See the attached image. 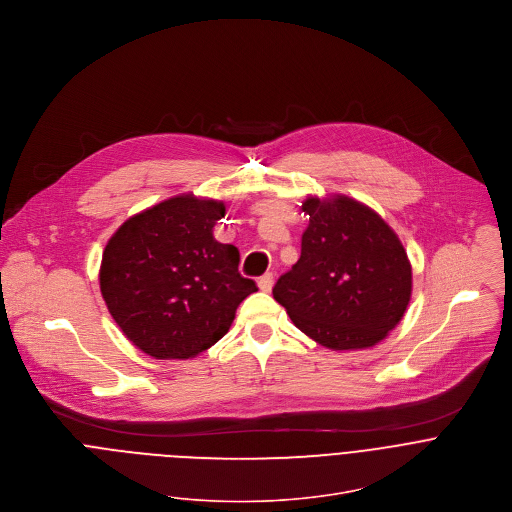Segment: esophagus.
I'll return each instance as SVG.
<instances>
[{
	"instance_id": "obj_1",
	"label": "esophagus",
	"mask_w": 512,
	"mask_h": 512,
	"mask_svg": "<svg viewBox=\"0 0 512 512\" xmlns=\"http://www.w3.org/2000/svg\"><path fill=\"white\" fill-rule=\"evenodd\" d=\"M271 287H273V273H265L263 277H259V289H261V291L269 293Z\"/></svg>"
}]
</instances>
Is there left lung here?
Listing matches in <instances>:
<instances>
[{
    "label": "left lung",
    "instance_id": "obj_1",
    "mask_svg": "<svg viewBox=\"0 0 512 512\" xmlns=\"http://www.w3.org/2000/svg\"><path fill=\"white\" fill-rule=\"evenodd\" d=\"M309 227L299 261L279 277L273 297L319 345L373 347L403 319L413 273L395 231L367 205L337 195L303 201Z\"/></svg>",
    "mask_w": 512,
    "mask_h": 512
}]
</instances>
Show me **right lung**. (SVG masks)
Returning <instances> with one entry per match:
<instances>
[{
    "label": "right lung",
    "instance_id": "1",
    "mask_svg": "<svg viewBox=\"0 0 512 512\" xmlns=\"http://www.w3.org/2000/svg\"><path fill=\"white\" fill-rule=\"evenodd\" d=\"M225 207L179 195L129 217L107 241L99 287L123 335L155 359H189L215 345L257 291L239 249L215 241Z\"/></svg>",
    "mask_w": 512,
    "mask_h": 512
}]
</instances>
